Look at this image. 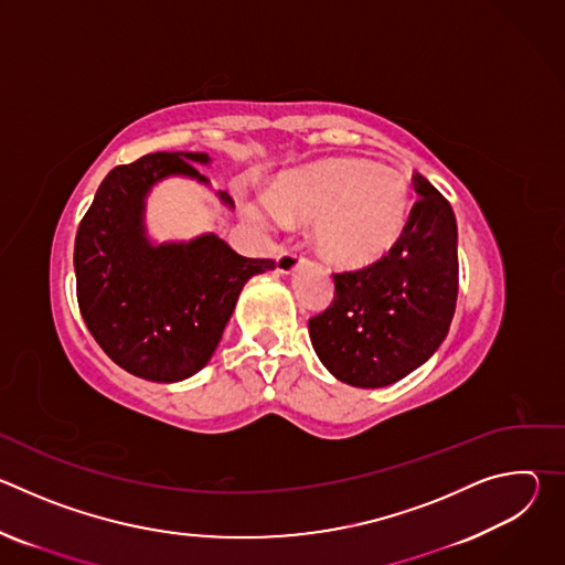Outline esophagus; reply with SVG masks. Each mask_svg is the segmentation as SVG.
Segmentation results:
<instances>
[{"instance_id": "esophagus-1", "label": "esophagus", "mask_w": 565, "mask_h": 565, "mask_svg": "<svg viewBox=\"0 0 565 565\" xmlns=\"http://www.w3.org/2000/svg\"><path fill=\"white\" fill-rule=\"evenodd\" d=\"M299 262H301L299 250L286 248V250H281V253L277 255V270H279L281 275H290V273L299 266Z\"/></svg>"}]
</instances>
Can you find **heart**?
Here are the masks:
<instances>
[{
    "mask_svg": "<svg viewBox=\"0 0 565 565\" xmlns=\"http://www.w3.org/2000/svg\"><path fill=\"white\" fill-rule=\"evenodd\" d=\"M409 183L369 160L333 158L286 177L273 199L250 205L262 225L288 218L315 223L317 255L338 268H364L386 257L409 221Z\"/></svg>",
    "mask_w": 565,
    "mask_h": 565,
    "instance_id": "obj_1",
    "label": "heart"
}]
</instances>
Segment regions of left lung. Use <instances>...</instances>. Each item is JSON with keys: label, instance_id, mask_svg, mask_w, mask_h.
Instances as JSON below:
<instances>
[{"label": "left lung", "instance_id": "obj_1", "mask_svg": "<svg viewBox=\"0 0 565 565\" xmlns=\"http://www.w3.org/2000/svg\"><path fill=\"white\" fill-rule=\"evenodd\" d=\"M412 181L418 201L397 246L366 268L335 273L331 306L308 319L321 364L353 386H386L425 364L456 310L454 210L423 174Z\"/></svg>", "mask_w": 565, "mask_h": 565}]
</instances>
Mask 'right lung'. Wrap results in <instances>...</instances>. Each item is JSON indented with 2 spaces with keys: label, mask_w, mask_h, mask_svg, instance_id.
I'll return each instance as SVG.
<instances>
[{
  "label": "right lung",
  "mask_w": 565,
  "mask_h": 565,
  "mask_svg": "<svg viewBox=\"0 0 565 565\" xmlns=\"http://www.w3.org/2000/svg\"><path fill=\"white\" fill-rule=\"evenodd\" d=\"M192 163L199 151H156L114 168L75 234V290L85 324L125 371L151 382H179L201 371L227 324L244 284L273 270V259H248L216 234L185 244L151 246L145 196L160 179L207 183ZM225 205H234L218 192Z\"/></svg>",
  "instance_id": "add662e5"
}]
</instances>
